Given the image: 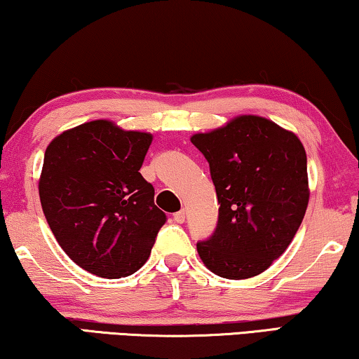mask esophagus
I'll use <instances>...</instances> for the list:
<instances>
[{"mask_svg":"<svg viewBox=\"0 0 359 359\" xmlns=\"http://www.w3.org/2000/svg\"><path fill=\"white\" fill-rule=\"evenodd\" d=\"M173 218H175V222H176V223H184V218H186L184 210L176 212V214H173Z\"/></svg>","mask_w":359,"mask_h":359,"instance_id":"obj_1","label":"esophagus"}]
</instances>
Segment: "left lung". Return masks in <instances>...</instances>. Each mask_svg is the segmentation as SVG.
<instances>
[{
  "label": "left lung",
  "mask_w": 359,
  "mask_h": 359,
  "mask_svg": "<svg viewBox=\"0 0 359 359\" xmlns=\"http://www.w3.org/2000/svg\"><path fill=\"white\" fill-rule=\"evenodd\" d=\"M191 142L209 162L220 204L215 230L197 241V252L218 277H256L282 256L304 218L309 189L303 144L252 115L194 134Z\"/></svg>",
  "instance_id": "left-lung-1"
}]
</instances>
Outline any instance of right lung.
I'll use <instances>...</instances> for the list:
<instances>
[{
	"label": "right lung",
	"mask_w": 359,
	"mask_h": 359,
	"mask_svg": "<svg viewBox=\"0 0 359 359\" xmlns=\"http://www.w3.org/2000/svg\"><path fill=\"white\" fill-rule=\"evenodd\" d=\"M150 142L147 133L97 119L45 150L39 194L46 222L67 256L98 277L141 269L167 222L154 186L139 173Z\"/></svg>",
	"instance_id": "add662e5"
}]
</instances>
